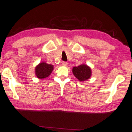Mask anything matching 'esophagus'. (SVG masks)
Returning a JSON list of instances; mask_svg holds the SVG:
<instances>
[{
	"label": "esophagus",
	"instance_id": "34e87169",
	"mask_svg": "<svg viewBox=\"0 0 132 132\" xmlns=\"http://www.w3.org/2000/svg\"><path fill=\"white\" fill-rule=\"evenodd\" d=\"M61 63H62V65L63 66H67V62H65V61H62V62Z\"/></svg>",
	"mask_w": 132,
	"mask_h": 132
}]
</instances>
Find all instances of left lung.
Segmentation results:
<instances>
[{
    "label": "left lung",
    "instance_id": "1",
    "mask_svg": "<svg viewBox=\"0 0 132 132\" xmlns=\"http://www.w3.org/2000/svg\"><path fill=\"white\" fill-rule=\"evenodd\" d=\"M72 71L74 76L80 82L89 79L92 75L91 68L85 64L80 65L78 67H74Z\"/></svg>",
    "mask_w": 132,
    "mask_h": 132
}]
</instances>
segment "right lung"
<instances>
[{
    "mask_svg": "<svg viewBox=\"0 0 132 132\" xmlns=\"http://www.w3.org/2000/svg\"><path fill=\"white\" fill-rule=\"evenodd\" d=\"M53 70V65L48 64L45 62H41L35 67V75L38 79H43L50 76Z\"/></svg>",
    "mask_w": 132,
    "mask_h": 132,
    "instance_id": "add662e5",
    "label": "right lung"
}]
</instances>
